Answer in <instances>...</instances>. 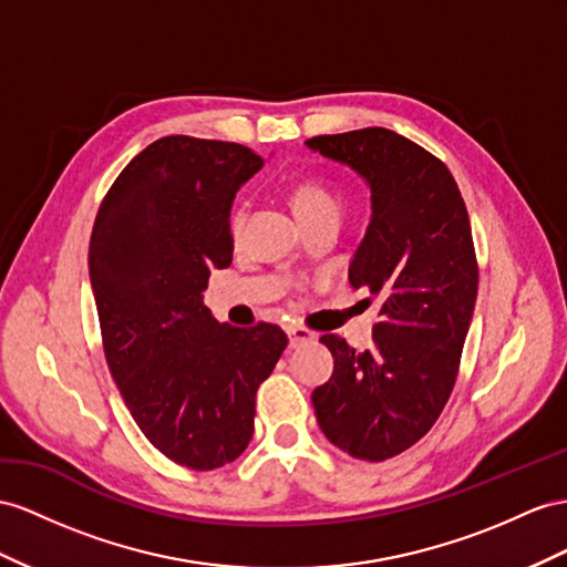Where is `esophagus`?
<instances>
[{
  "label": "esophagus",
  "mask_w": 567,
  "mask_h": 567,
  "mask_svg": "<svg viewBox=\"0 0 567 567\" xmlns=\"http://www.w3.org/2000/svg\"><path fill=\"white\" fill-rule=\"evenodd\" d=\"M287 336H289V347H299V344H307L313 340V332L301 328V326H289Z\"/></svg>",
  "instance_id": "1"
}]
</instances>
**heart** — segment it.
Masks as SVG:
<instances>
[{
    "instance_id": "obj_1",
    "label": "heart",
    "mask_w": 567,
    "mask_h": 567,
    "mask_svg": "<svg viewBox=\"0 0 567 567\" xmlns=\"http://www.w3.org/2000/svg\"><path fill=\"white\" fill-rule=\"evenodd\" d=\"M289 203H292V210L299 217V223H309L323 215H340L338 196L330 192L328 184L313 177L297 179L292 186H289ZM244 220H246V208L239 206L235 208V213H231V220H229L231 235L235 237L239 235Z\"/></svg>"
}]
</instances>
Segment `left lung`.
<instances>
[{"label": "left lung", "mask_w": 567, "mask_h": 567, "mask_svg": "<svg viewBox=\"0 0 567 567\" xmlns=\"http://www.w3.org/2000/svg\"><path fill=\"white\" fill-rule=\"evenodd\" d=\"M307 145L371 186V223L350 282L381 297L369 350L321 338L336 371L311 402L332 445L383 462L424 439L455 388L478 287L470 215L441 159L390 128L313 136Z\"/></svg>", "instance_id": "obj_1"}]
</instances>
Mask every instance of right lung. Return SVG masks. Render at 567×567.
<instances>
[{"instance_id": "right-lung-1", "label": "right lung", "mask_w": 567, "mask_h": 567, "mask_svg": "<svg viewBox=\"0 0 567 567\" xmlns=\"http://www.w3.org/2000/svg\"><path fill=\"white\" fill-rule=\"evenodd\" d=\"M260 167L239 143L157 138L114 179L91 235L112 379L145 439L196 472L244 453L256 390L287 347L282 328L217 323L203 303L210 270L231 264V200Z\"/></svg>"}]
</instances>
